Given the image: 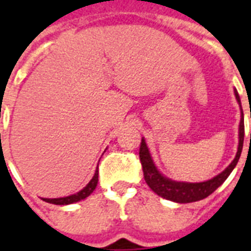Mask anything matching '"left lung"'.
<instances>
[{"label":"left lung","mask_w":251,"mask_h":251,"mask_svg":"<svg viewBox=\"0 0 251 251\" xmlns=\"http://www.w3.org/2000/svg\"><path fill=\"white\" fill-rule=\"evenodd\" d=\"M236 100L241 106V100L238 96V92L234 90ZM251 117V114H250ZM244 137H245V126H244V113L241 108V120L238 126V149L237 153L234 156L233 161L228 167L215 176L211 179L203 181V182H183V181H175V179L168 178L161 173L152 160V156L150 153V150L146 145L145 138H142L141 149H139V157H141L142 168H143V176L147 185L151 187L153 193H156L161 198L172 201L176 203H191L207 198L208 195L212 194L220 185H222L228 176L232 173L234 167L237 165L238 159L241 156L242 146H244ZM251 139V133H250Z\"/></svg>","instance_id":"left-lung-1"}]
</instances>
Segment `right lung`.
Here are the masks:
<instances>
[{
  "label": "right lung",
  "mask_w": 251,
  "mask_h": 251,
  "mask_svg": "<svg viewBox=\"0 0 251 251\" xmlns=\"http://www.w3.org/2000/svg\"><path fill=\"white\" fill-rule=\"evenodd\" d=\"M98 181H99V171L98 168H96V171H95L94 177L91 178V181L87 183L86 186L79 190L75 194L69 195V197H62V198H43L45 202L52 203V204H72V203H76L82 201V199H86L88 195L92 194V191L96 189L98 186Z\"/></svg>",
  "instance_id": "1"
}]
</instances>
